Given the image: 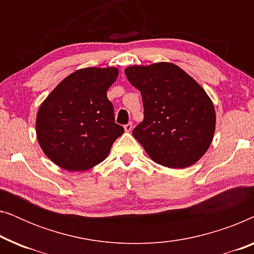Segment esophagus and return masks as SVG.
<instances>
[{"label": "esophagus", "mask_w": 254, "mask_h": 254, "mask_svg": "<svg viewBox=\"0 0 254 254\" xmlns=\"http://www.w3.org/2000/svg\"><path fill=\"white\" fill-rule=\"evenodd\" d=\"M124 128H125V130L127 131V133H129V131L133 129V124L131 123H129V124H127V125H125L124 126Z\"/></svg>", "instance_id": "obj_1"}]
</instances>
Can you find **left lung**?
<instances>
[{
	"mask_svg": "<svg viewBox=\"0 0 254 254\" xmlns=\"http://www.w3.org/2000/svg\"><path fill=\"white\" fill-rule=\"evenodd\" d=\"M128 81L142 95L144 119L133 129L152 161L171 169L195 164L211 144L216 113L195 79L171 62L129 65Z\"/></svg>",
	"mask_w": 254,
	"mask_h": 254,
	"instance_id": "8db88e82",
	"label": "left lung"
}]
</instances>
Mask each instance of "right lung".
Returning <instances> with one entry per match:
<instances>
[{"mask_svg":"<svg viewBox=\"0 0 254 254\" xmlns=\"http://www.w3.org/2000/svg\"><path fill=\"white\" fill-rule=\"evenodd\" d=\"M118 75L117 67L78 69L41 103L36 120L38 143L58 166L86 171L102 163L123 135L106 96Z\"/></svg>","mask_w":254,"mask_h":254,"instance_id":"1","label":"right lung"}]
</instances>
